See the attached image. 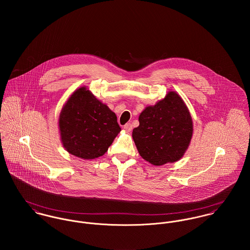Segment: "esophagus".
I'll return each mask as SVG.
<instances>
[{
    "instance_id": "1",
    "label": "esophagus",
    "mask_w": 250,
    "mask_h": 250,
    "mask_svg": "<svg viewBox=\"0 0 250 250\" xmlns=\"http://www.w3.org/2000/svg\"><path fill=\"white\" fill-rule=\"evenodd\" d=\"M124 129L127 131V132H131L132 129H133V125L131 123H127L124 125Z\"/></svg>"
}]
</instances>
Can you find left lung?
Returning <instances> with one entry per match:
<instances>
[{
	"label": "left lung",
	"mask_w": 250,
	"mask_h": 250,
	"mask_svg": "<svg viewBox=\"0 0 250 250\" xmlns=\"http://www.w3.org/2000/svg\"><path fill=\"white\" fill-rule=\"evenodd\" d=\"M139 121L133 139L145 161L163 166L183 157L191 139L192 120L176 92L170 91L155 106L146 107Z\"/></svg>",
	"instance_id": "8db88e82"
}]
</instances>
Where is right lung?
Returning a JSON list of instances; mask_svg holds the SVG:
<instances>
[{
  "mask_svg": "<svg viewBox=\"0 0 250 250\" xmlns=\"http://www.w3.org/2000/svg\"><path fill=\"white\" fill-rule=\"evenodd\" d=\"M59 123L64 148L85 160L103 156L121 131L115 113L85 87L72 94Z\"/></svg>",
  "mask_w": 250,
  "mask_h": 250,
  "instance_id": "1",
  "label": "right lung"
}]
</instances>
